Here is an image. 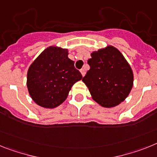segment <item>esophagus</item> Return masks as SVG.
<instances>
[{
    "label": "esophagus",
    "instance_id": "1",
    "mask_svg": "<svg viewBox=\"0 0 157 157\" xmlns=\"http://www.w3.org/2000/svg\"><path fill=\"white\" fill-rule=\"evenodd\" d=\"M80 73H81V75H82V77H84V75H85V69H80Z\"/></svg>",
    "mask_w": 157,
    "mask_h": 157
}]
</instances>
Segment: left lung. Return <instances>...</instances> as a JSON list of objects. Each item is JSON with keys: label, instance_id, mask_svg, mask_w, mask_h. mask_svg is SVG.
Returning <instances> with one entry per match:
<instances>
[{"label": "left lung", "instance_id": "obj_1", "mask_svg": "<svg viewBox=\"0 0 157 157\" xmlns=\"http://www.w3.org/2000/svg\"><path fill=\"white\" fill-rule=\"evenodd\" d=\"M90 69L82 81L94 101L107 108L116 107L126 99L133 85V73L123 54L108 45L91 54Z\"/></svg>", "mask_w": 157, "mask_h": 157}]
</instances>
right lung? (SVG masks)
<instances>
[{"instance_id": "add662e5", "label": "right lung", "mask_w": 157, "mask_h": 157, "mask_svg": "<svg viewBox=\"0 0 157 157\" xmlns=\"http://www.w3.org/2000/svg\"><path fill=\"white\" fill-rule=\"evenodd\" d=\"M68 55V49L50 46L29 66L27 87L31 99L40 107H58L66 99L73 84L82 79Z\"/></svg>"}]
</instances>
